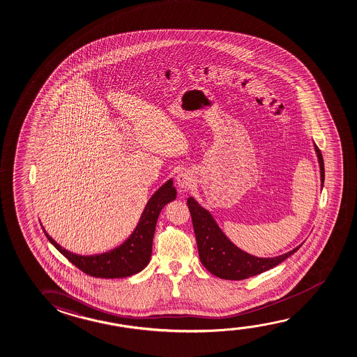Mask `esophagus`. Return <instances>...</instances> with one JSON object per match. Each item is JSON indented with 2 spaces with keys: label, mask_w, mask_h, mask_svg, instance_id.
I'll list each match as a JSON object with an SVG mask.
<instances>
[{
  "label": "esophagus",
  "mask_w": 357,
  "mask_h": 357,
  "mask_svg": "<svg viewBox=\"0 0 357 357\" xmlns=\"http://www.w3.org/2000/svg\"><path fill=\"white\" fill-rule=\"evenodd\" d=\"M176 185L179 186L181 189L183 190H185V189H189L190 186L192 185V183H194V178H192V174L189 171H181L178 176H176Z\"/></svg>",
  "instance_id": "34e87169"
}]
</instances>
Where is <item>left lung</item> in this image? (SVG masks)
Returning <instances> with one entry per match:
<instances>
[{
  "mask_svg": "<svg viewBox=\"0 0 357 357\" xmlns=\"http://www.w3.org/2000/svg\"><path fill=\"white\" fill-rule=\"evenodd\" d=\"M315 155L321 169V186L324 185V160L321 150L313 142ZM192 226L197 237L199 258L212 275L225 280H244L261 274L282 263L296 253L301 245L273 258H260L238 248L220 228L211 212L202 207L194 197L188 199Z\"/></svg>",
  "mask_w": 357,
  "mask_h": 357,
  "instance_id": "1",
  "label": "left lung"
}]
</instances>
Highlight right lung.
Returning a JSON list of instances; mask_svg holds the SVG:
<instances>
[{
  "label": "right lung",
  "mask_w": 357,
  "mask_h": 357,
  "mask_svg": "<svg viewBox=\"0 0 357 357\" xmlns=\"http://www.w3.org/2000/svg\"><path fill=\"white\" fill-rule=\"evenodd\" d=\"M176 190L171 178L149 199L139 216V222L129 238L124 243L120 244L119 247L105 253L92 255L73 253L56 243V241L49 236L43 225L42 228L49 242L75 266L82 270L84 274L102 279L129 278L131 275L142 271L150 263L152 242L160 212L167 204L176 200Z\"/></svg>",
  "instance_id": "right-lung-1"
}]
</instances>
